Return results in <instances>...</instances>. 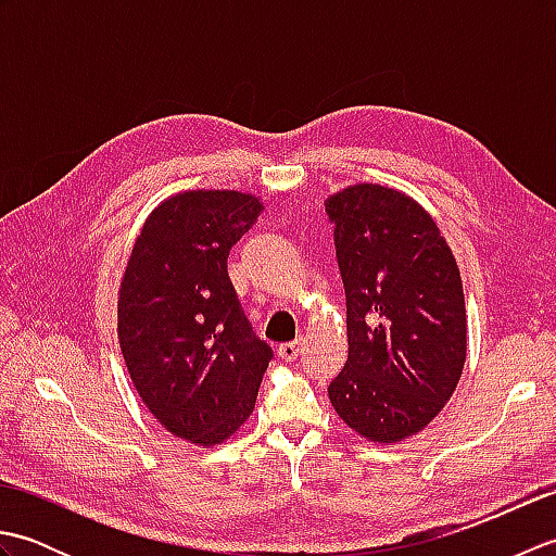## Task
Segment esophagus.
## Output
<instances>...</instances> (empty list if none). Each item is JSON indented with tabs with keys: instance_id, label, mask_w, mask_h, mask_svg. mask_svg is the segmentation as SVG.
Returning <instances> with one entry per match:
<instances>
[{
	"instance_id": "34e87169",
	"label": "esophagus",
	"mask_w": 556,
	"mask_h": 556,
	"mask_svg": "<svg viewBox=\"0 0 556 556\" xmlns=\"http://www.w3.org/2000/svg\"><path fill=\"white\" fill-rule=\"evenodd\" d=\"M277 353H279V358H281V361H287V363L296 361V358L301 356V353H303V339L289 341V344H281V346L277 349Z\"/></svg>"
}]
</instances>
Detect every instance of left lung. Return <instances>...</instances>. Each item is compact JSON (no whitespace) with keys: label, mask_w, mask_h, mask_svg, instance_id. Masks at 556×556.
Instances as JSON below:
<instances>
[{"label":"left lung","mask_w":556,"mask_h":556,"mask_svg":"<svg viewBox=\"0 0 556 556\" xmlns=\"http://www.w3.org/2000/svg\"><path fill=\"white\" fill-rule=\"evenodd\" d=\"M325 212L349 329V361L327 387L329 401L365 440L392 444L444 408L464 370L456 260L428 212L394 188L351 186Z\"/></svg>","instance_id":"8db88e82"}]
</instances>
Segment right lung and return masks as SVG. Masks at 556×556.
<instances>
[{"label":"right lung","instance_id":"obj_1","mask_svg":"<svg viewBox=\"0 0 556 556\" xmlns=\"http://www.w3.org/2000/svg\"><path fill=\"white\" fill-rule=\"evenodd\" d=\"M260 200L188 191L148 217L119 291V344L136 392L164 428L212 446L241 428L271 361L229 279L231 245Z\"/></svg>","mask_w":556,"mask_h":556}]
</instances>
